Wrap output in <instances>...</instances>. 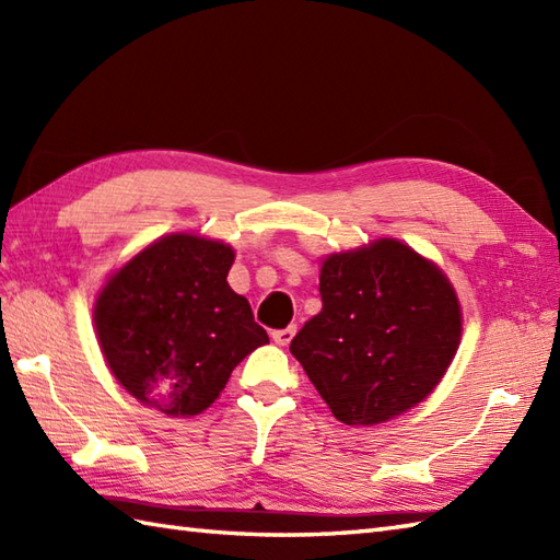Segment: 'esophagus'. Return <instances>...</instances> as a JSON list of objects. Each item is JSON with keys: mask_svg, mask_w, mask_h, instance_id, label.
<instances>
[{"mask_svg": "<svg viewBox=\"0 0 560 560\" xmlns=\"http://www.w3.org/2000/svg\"><path fill=\"white\" fill-rule=\"evenodd\" d=\"M293 335H295V327L291 325V327H287V329H273V331H271V339L277 341L279 347H287V343H291Z\"/></svg>", "mask_w": 560, "mask_h": 560, "instance_id": "1", "label": "esophagus"}]
</instances>
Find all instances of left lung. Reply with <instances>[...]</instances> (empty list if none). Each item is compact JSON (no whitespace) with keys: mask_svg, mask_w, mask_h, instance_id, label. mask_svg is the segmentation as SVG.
Instances as JSON below:
<instances>
[{"mask_svg":"<svg viewBox=\"0 0 560 560\" xmlns=\"http://www.w3.org/2000/svg\"><path fill=\"white\" fill-rule=\"evenodd\" d=\"M319 295L291 353L341 423H383L431 395L462 337L457 295L433 261L383 237L327 257Z\"/></svg>","mask_w":560,"mask_h":560,"instance_id":"8db88e82","label":"left lung"}]
</instances>
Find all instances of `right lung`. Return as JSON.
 Returning a JSON list of instances; mask_svg holds the SVG:
<instances>
[{
  "label": "right lung",
  "instance_id": "add662e5",
  "mask_svg": "<svg viewBox=\"0 0 560 560\" xmlns=\"http://www.w3.org/2000/svg\"><path fill=\"white\" fill-rule=\"evenodd\" d=\"M233 249L165 235L105 283L96 335L120 385L147 407L195 416L221 395L233 368L269 337L225 277Z\"/></svg>",
  "mask_w": 560,
  "mask_h": 560
}]
</instances>
